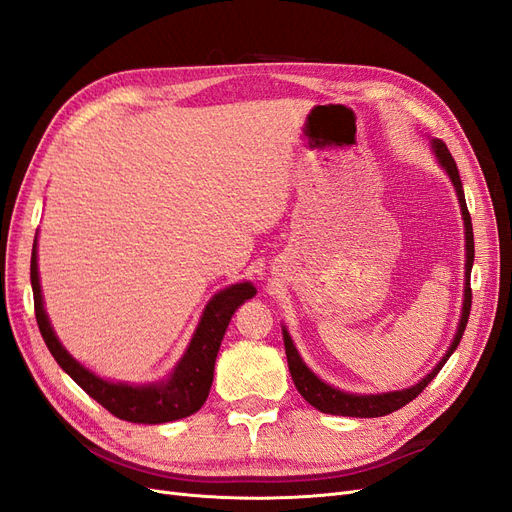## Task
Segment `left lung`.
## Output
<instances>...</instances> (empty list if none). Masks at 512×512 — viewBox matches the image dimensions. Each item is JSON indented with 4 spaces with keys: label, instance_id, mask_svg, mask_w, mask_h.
<instances>
[{
    "label": "left lung",
    "instance_id": "8db88e82",
    "mask_svg": "<svg viewBox=\"0 0 512 512\" xmlns=\"http://www.w3.org/2000/svg\"><path fill=\"white\" fill-rule=\"evenodd\" d=\"M431 149L436 153V158L440 162V166L446 170L448 177H451L455 192H457V200L461 207V218H463V226H466V286H463V309H461V318H459V327L457 333L453 337L451 348L446 350V354L442 356V361L433 367L429 374L410 389H401V391H391V393H382V395H352V393H344L339 389H333L327 382H322L312 369H309L303 359L299 356L297 348H294L292 339L288 335L286 329L284 331V346H286V359H288V369L294 386L297 391L303 395V399L307 404H312L316 410L324 412V414H337V416H359V418H376V416H386L399 408H404L406 404L414 397L421 395V391L425 386L438 376V371L444 367V363L448 361L459 342L463 337V331L468 327V318H470V307H472V288H470V273H472V262H474V232H472V220H470V211L466 205V194H463V185H461V177L457 164L451 156L448 147L433 138L431 141Z\"/></svg>",
    "mask_w": 512,
    "mask_h": 512
}]
</instances>
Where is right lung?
<instances>
[{"instance_id":"right-lung-1","label":"right lung","mask_w":512,"mask_h":512,"mask_svg":"<svg viewBox=\"0 0 512 512\" xmlns=\"http://www.w3.org/2000/svg\"><path fill=\"white\" fill-rule=\"evenodd\" d=\"M36 245L38 243L34 239L32 269H29V275H32L36 320L44 344L55 356L59 367L64 369L89 397H94L100 406L121 418V421L160 425L177 421V418H185L200 410L211 389L215 356H218L228 322L241 303L254 297L256 288L250 282H243L228 286L215 294L205 307L203 318L198 322V329L188 350H185L183 359L177 363L168 380L138 386L128 382H108L104 378H98L94 371H89L76 359H72L68 350L61 346L57 339L49 316L44 312Z\"/></svg>"}]
</instances>
